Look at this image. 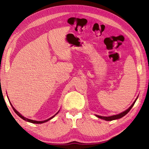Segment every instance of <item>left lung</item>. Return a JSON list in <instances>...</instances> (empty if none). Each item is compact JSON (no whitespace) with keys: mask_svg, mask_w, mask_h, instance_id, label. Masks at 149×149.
Listing matches in <instances>:
<instances>
[{"mask_svg":"<svg viewBox=\"0 0 149 149\" xmlns=\"http://www.w3.org/2000/svg\"><path fill=\"white\" fill-rule=\"evenodd\" d=\"M138 96L137 97V98L136 99V100L134 101V102L132 103V104L127 109H126L125 111H123V112H120V113L118 114H116V115H113V116H99L97 114H95V116L97 117L98 118H100L101 119H103L104 120H107V121H111V120H116V119H118L120 118H122L123 117H124V116H125L127 114L128 112L130 111V110L132 109V107H133V106L134 105L135 102L137 101Z\"/></svg>","mask_w":149,"mask_h":149,"instance_id":"8db88e82","label":"left lung"}]
</instances>
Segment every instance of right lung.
Listing matches in <instances>:
<instances>
[{
  "label": "right lung",
  "mask_w": 149,
  "mask_h": 149,
  "mask_svg": "<svg viewBox=\"0 0 149 149\" xmlns=\"http://www.w3.org/2000/svg\"><path fill=\"white\" fill-rule=\"evenodd\" d=\"M7 97H8V101H9V99H8V96H7ZM9 102H10V105H11V106L12 107V108H13V111H15V113L19 116L20 118H22V119L23 120H25V121H26V122H29V123H33V124H43V123H46V122H48V120H49L50 119H53L54 117H55L58 112H60V109L54 115V116H53L52 117H51V118H49V119H46V120H42V121H38V120H31V119H28V118H26L25 117H24V116H22L19 112H18L14 107H13V106H12V104H11V102H10V101H9Z\"/></svg>",
  "instance_id": "add662e5"
}]
</instances>
